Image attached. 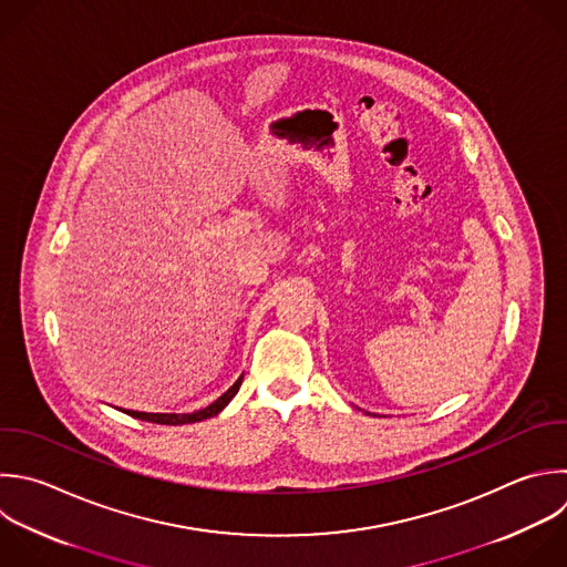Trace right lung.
<instances>
[{
  "instance_id": "obj_1",
  "label": "right lung",
  "mask_w": 567,
  "mask_h": 567,
  "mask_svg": "<svg viewBox=\"0 0 567 567\" xmlns=\"http://www.w3.org/2000/svg\"><path fill=\"white\" fill-rule=\"evenodd\" d=\"M241 379H244V377H239V379L235 381V385H233L228 392H224L215 403H210V405L204 408V410L190 412V414H159V412H137V410H128V414L135 416V419H144V421H151V423H164V425H182V423L204 421V419H208V416L219 414V412L230 403V399L239 392Z\"/></svg>"
}]
</instances>
